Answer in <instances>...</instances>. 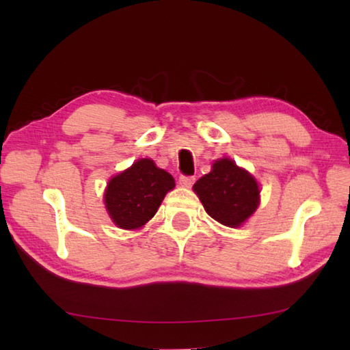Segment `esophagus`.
<instances>
[{
    "mask_svg": "<svg viewBox=\"0 0 350 350\" xmlns=\"http://www.w3.org/2000/svg\"><path fill=\"white\" fill-rule=\"evenodd\" d=\"M194 182H196V177L194 176H180L179 177V183L182 185V187H187V188H189V187H192V185H194Z\"/></svg>",
    "mask_w": 350,
    "mask_h": 350,
    "instance_id": "1",
    "label": "esophagus"
}]
</instances>
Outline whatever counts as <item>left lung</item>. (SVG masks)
<instances>
[{
  "mask_svg": "<svg viewBox=\"0 0 350 350\" xmlns=\"http://www.w3.org/2000/svg\"><path fill=\"white\" fill-rule=\"evenodd\" d=\"M194 191L206 212L227 227H239L256 212L260 200L254 177L228 158L215 162L211 173L196 182Z\"/></svg>",
  "mask_w": 350,
  "mask_h": 350,
  "instance_id": "left-lung-1",
  "label": "left lung"
}]
</instances>
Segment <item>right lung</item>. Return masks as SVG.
I'll return each mask as SVG.
<instances>
[{"mask_svg": "<svg viewBox=\"0 0 350 350\" xmlns=\"http://www.w3.org/2000/svg\"><path fill=\"white\" fill-rule=\"evenodd\" d=\"M173 188V176L156 167L152 159H138L109 180L105 191L107 211L120 228H139L154 217L163 197Z\"/></svg>", "mask_w": 350, "mask_h": 350, "instance_id": "right-lung-1", "label": "right lung"}]
</instances>
